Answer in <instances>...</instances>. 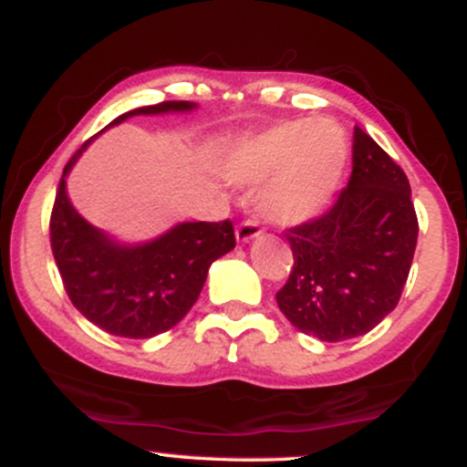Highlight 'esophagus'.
Instances as JSON below:
<instances>
[{
    "instance_id": "esophagus-1",
    "label": "esophagus",
    "mask_w": 467,
    "mask_h": 467,
    "mask_svg": "<svg viewBox=\"0 0 467 467\" xmlns=\"http://www.w3.org/2000/svg\"><path fill=\"white\" fill-rule=\"evenodd\" d=\"M234 233H237V239L241 241V244H245V241H250V239L259 237V234H261V228H259V223L254 222V219H245V222H241V223H239V226H237V230H234Z\"/></svg>"
}]
</instances>
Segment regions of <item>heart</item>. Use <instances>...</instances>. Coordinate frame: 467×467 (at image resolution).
I'll return each instance as SVG.
<instances>
[{
	"label": "heart",
	"mask_w": 467,
	"mask_h": 467,
	"mask_svg": "<svg viewBox=\"0 0 467 467\" xmlns=\"http://www.w3.org/2000/svg\"><path fill=\"white\" fill-rule=\"evenodd\" d=\"M347 162V140L331 120L283 122L245 138L226 160L230 180L267 184L259 208L275 223H303L323 213Z\"/></svg>",
	"instance_id": "b5f03b06"
}]
</instances>
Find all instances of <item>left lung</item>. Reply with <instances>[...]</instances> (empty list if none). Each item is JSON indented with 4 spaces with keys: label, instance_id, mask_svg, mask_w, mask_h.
Returning <instances> with one entry per match:
<instances>
[{
    "label": "left lung",
    "instance_id": "obj_1",
    "mask_svg": "<svg viewBox=\"0 0 467 467\" xmlns=\"http://www.w3.org/2000/svg\"><path fill=\"white\" fill-rule=\"evenodd\" d=\"M417 233L409 178L356 127L349 184L323 215L283 233L294 267L276 292L278 307L318 340L367 334L400 303Z\"/></svg>",
    "mask_w": 467,
    "mask_h": 467
}]
</instances>
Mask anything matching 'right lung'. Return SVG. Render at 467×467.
<instances>
[{
	"label": "right lung",
	"mask_w": 467,
	"mask_h": 467,
	"mask_svg": "<svg viewBox=\"0 0 467 467\" xmlns=\"http://www.w3.org/2000/svg\"><path fill=\"white\" fill-rule=\"evenodd\" d=\"M189 100H162L118 116L189 111ZM109 125V127H111ZM88 142L69 158L50 215V245L69 301L89 323L120 337H153L191 312L208 267L234 248V228L223 222L180 223L144 245H118L74 211L66 175Z\"/></svg>",
	"instance_id": "1"
}]
</instances>
